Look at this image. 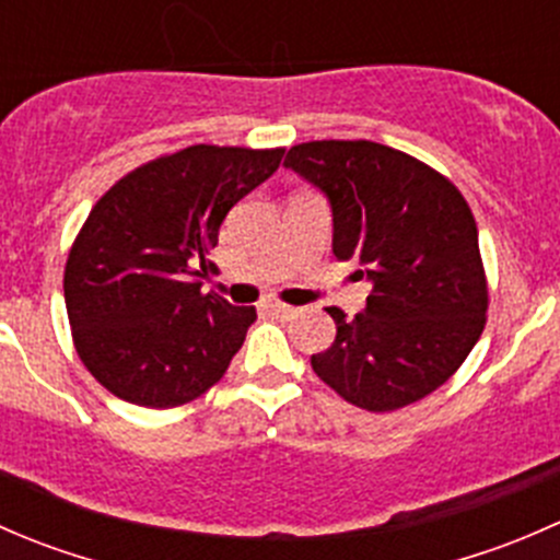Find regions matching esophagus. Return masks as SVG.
<instances>
[{"instance_id": "1", "label": "esophagus", "mask_w": 560, "mask_h": 560, "mask_svg": "<svg viewBox=\"0 0 560 560\" xmlns=\"http://www.w3.org/2000/svg\"><path fill=\"white\" fill-rule=\"evenodd\" d=\"M265 308L273 316H279V319H292V316H298V308L287 306V303H265Z\"/></svg>"}]
</instances>
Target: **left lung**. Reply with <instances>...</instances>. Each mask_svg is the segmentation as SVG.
Here are the masks:
<instances>
[{"mask_svg": "<svg viewBox=\"0 0 560 560\" xmlns=\"http://www.w3.org/2000/svg\"><path fill=\"white\" fill-rule=\"evenodd\" d=\"M287 171L327 197L332 254L369 279L365 308L336 322L312 369L349 404L393 411L460 369L488 312L477 222L460 191L415 156L371 140L292 145Z\"/></svg>", "mask_w": 560, "mask_h": 560, "instance_id": "left-lung-1", "label": "left lung"}]
</instances>
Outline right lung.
Instances as JSON below:
<instances>
[{"label": "right lung", "mask_w": 560, "mask_h": 560, "mask_svg": "<svg viewBox=\"0 0 560 560\" xmlns=\"http://www.w3.org/2000/svg\"><path fill=\"white\" fill-rule=\"evenodd\" d=\"M284 149L189 145L149 162L100 197L72 244L65 303L83 365L116 398L171 409L217 385L244 343L254 306L202 279L230 208L279 167Z\"/></svg>", "instance_id": "obj_1"}]
</instances>
